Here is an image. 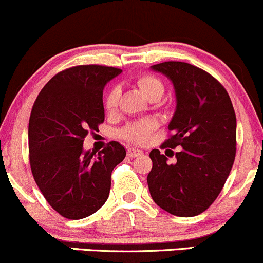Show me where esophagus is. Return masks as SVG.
I'll use <instances>...</instances> for the list:
<instances>
[{"mask_svg": "<svg viewBox=\"0 0 263 263\" xmlns=\"http://www.w3.org/2000/svg\"><path fill=\"white\" fill-rule=\"evenodd\" d=\"M143 155L142 149H138V148H128V156L129 157H138V156Z\"/></svg>", "mask_w": 263, "mask_h": 263, "instance_id": "34e87169", "label": "esophagus"}]
</instances>
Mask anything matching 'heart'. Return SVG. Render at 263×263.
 Masks as SVG:
<instances>
[{
    "instance_id": "1",
    "label": "heart",
    "mask_w": 263,
    "mask_h": 263,
    "mask_svg": "<svg viewBox=\"0 0 263 263\" xmlns=\"http://www.w3.org/2000/svg\"><path fill=\"white\" fill-rule=\"evenodd\" d=\"M137 85L142 95L147 97L148 100H160L163 95V83L160 78L152 74H143L137 78ZM119 98H120V89L119 87H112L107 92L105 97V107L107 111H114L118 107ZM156 124L152 120L139 121L129 125L125 130L123 132V137L126 139L132 140L134 143H144L147 142L151 132L155 129Z\"/></svg>"
}]
</instances>
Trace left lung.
I'll return each instance as SVG.
<instances>
[{
    "mask_svg": "<svg viewBox=\"0 0 263 263\" xmlns=\"http://www.w3.org/2000/svg\"><path fill=\"white\" fill-rule=\"evenodd\" d=\"M173 83L176 107L162 147L181 149L175 163L152 149L148 188L168 214L192 217L206 211L220 194L235 158L236 118L225 88L199 67L180 61L151 66Z\"/></svg>",
    "mask_w": 263,
    "mask_h": 263,
    "instance_id": "1",
    "label": "left lung"
}]
</instances>
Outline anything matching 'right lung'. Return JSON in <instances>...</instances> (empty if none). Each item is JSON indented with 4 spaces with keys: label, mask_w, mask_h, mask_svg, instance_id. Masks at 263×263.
<instances>
[{
    "label": "right lung",
    "mask_w": 263,
    "mask_h": 263,
    "mask_svg": "<svg viewBox=\"0 0 263 263\" xmlns=\"http://www.w3.org/2000/svg\"><path fill=\"white\" fill-rule=\"evenodd\" d=\"M120 69L80 65L54 75L35 100L29 119V161L38 188L61 216L80 220L107 201L111 173L125 158L119 142L84 151L89 130L105 121L103 88Z\"/></svg>",
    "instance_id": "1"
}]
</instances>
